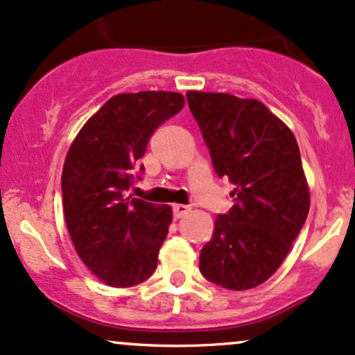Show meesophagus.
<instances>
[{
	"label": "esophagus",
	"mask_w": 355,
	"mask_h": 355,
	"mask_svg": "<svg viewBox=\"0 0 355 355\" xmlns=\"http://www.w3.org/2000/svg\"><path fill=\"white\" fill-rule=\"evenodd\" d=\"M191 211L189 206L186 205H174L173 206V213H174V218H182L184 214H188Z\"/></svg>",
	"instance_id": "34e87169"
}]
</instances>
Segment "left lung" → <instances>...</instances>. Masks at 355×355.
I'll use <instances>...</instances> for the list:
<instances>
[{"label": "left lung", "instance_id": "obj_1", "mask_svg": "<svg viewBox=\"0 0 355 355\" xmlns=\"http://www.w3.org/2000/svg\"><path fill=\"white\" fill-rule=\"evenodd\" d=\"M186 97L214 171L234 184L236 196L214 221L199 270L223 288H253L277 272L309 214L295 135L257 98L196 90Z\"/></svg>", "mask_w": 355, "mask_h": 355}]
</instances>
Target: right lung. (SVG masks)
Returning a JSON list of instances; mask_svg holds the SVG:
<instances>
[{
	"instance_id": "right-lung-1",
	"label": "right lung",
	"mask_w": 355,
	"mask_h": 355,
	"mask_svg": "<svg viewBox=\"0 0 355 355\" xmlns=\"http://www.w3.org/2000/svg\"><path fill=\"white\" fill-rule=\"evenodd\" d=\"M182 107L178 92L114 95L83 124L67 153V228L80 260L105 285H137L156 270L173 209L125 196V191L150 135Z\"/></svg>"
}]
</instances>
